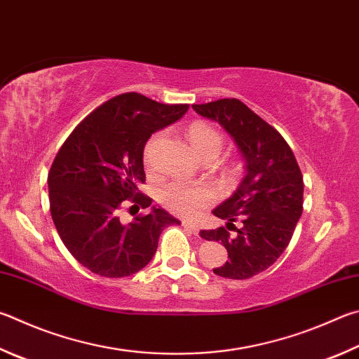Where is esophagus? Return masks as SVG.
Instances as JSON below:
<instances>
[{
    "instance_id": "obj_1",
    "label": "esophagus",
    "mask_w": 359,
    "mask_h": 359,
    "mask_svg": "<svg viewBox=\"0 0 359 359\" xmlns=\"http://www.w3.org/2000/svg\"><path fill=\"white\" fill-rule=\"evenodd\" d=\"M182 226L185 227V229H188L190 232H193V233H199V227L196 226V224H193V223H188V221H182Z\"/></svg>"
}]
</instances>
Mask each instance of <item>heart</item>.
Listing matches in <instances>:
<instances>
[{"instance_id": "obj_1", "label": "heart", "mask_w": 359, "mask_h": 359, "mask_svg": "<svg viewBox=\"0 0 359 359\" xmlns=\"http://www.w3.org/2000/svg\"><path fill=\"white\" fill-rule=\"evenodd\" d=\"M188 141L201 158H217L224 147V136L219 130L207 122H194L187 132ZM165 138L161 132L155 133L151 140L146 142L144 147V163L147 168H152L155 151L160 146V142ZM233 171H237V166H232ZM160 202L163 207H166L169 212L180 217H196L204 208L213 202L215 193L207 185H191L187 182H171V184L163 187L160 190Z\"/></svg>"}]
</instances>
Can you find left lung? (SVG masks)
Here are the masks:
<instances>
[{
  "label": "left lung",
  "instance_id": "left-lung-1",
  "mask_svg": "<svg viewBox=\"0 0 359 359\" xmlns=\"http://www.w3.org/2000/svg\"><path fill=\"white\" fill-rule=\"evenodd\" d=\"M198 114L226 128L246 161V175L232 198L213 210L226 227L201 231L208 242H221L229 260L213 273L248 279L276 262L290 243L303 212V175L287 141L238 99L193 105ZM238 222L239 227L235 224ZM229 230L236 232L230 236Z\"/></svg>",
  "mask_w": 359,
  "mask_h": 359
}]
</instances>
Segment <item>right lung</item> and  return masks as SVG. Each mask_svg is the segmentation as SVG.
Returning a JSON list of instances; mask_svg holds the SVG:
<instances>
[{
  "label": "right lung",
  "instance_id": "1",
  "mask_svg": "<svg viewBox=\"0 0 359 359\" xmlns=\"http://www.w3.org/2000/svg\"><path fill=\"white\" fill-rule=\"evenodd\" d=\"M187 109V103L166 105L138 93L116 95L84 117L57 151L48 172L51 218L72 256L95 275H135L151 262L163 229L180 224L163 208L128 224L119 213L127 204H152L140 191L146 141Z\"/></svg>",
  "mask_w": 359,
  "mask_h": 359
}]
</instances>
